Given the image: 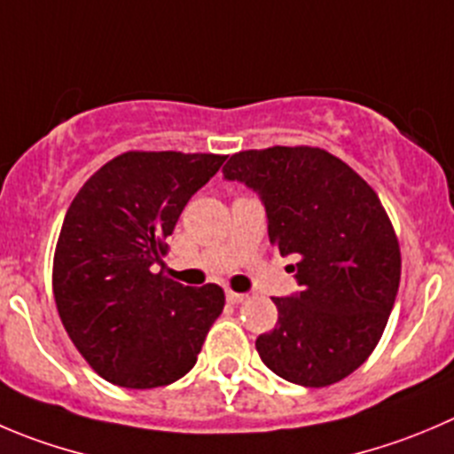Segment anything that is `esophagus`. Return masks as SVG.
Returning <instances> with one entry per match:
<instances>
[{"instance_id": "obj_1", "label": "esophagus", "mask_w": 454, "mask_h": 454, "mask_svg": "<svg viewBox=\"0 0 454 454\" xmlns=\"http://www.w3.org/2000/svg\"><path fill=\"white\" fill-rule=\"evenodd\" d=\"M247 299V294H240V292H227V303H231V305H239V303H243V301Z\"/></svg>"}]
</instances>
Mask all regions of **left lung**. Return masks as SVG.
I'll list each match as a JSON object with an SVG mask.
<instances>
[{
  "mask_svg": "<svg viewBox=\"0 0 454 454\" xmlns=\"http://www.w3.org/2000/svg\"><path fill=\"white\" fill-rule=\"evenodd\" d=\"M261 196L270 243L294 254L301 292L274 299L276 327L256 339L262 364L289 383L325 387L377 348L396 299L401 252L374 189L318 146L240 151L223 169Z\"/></svg>",
  "mask_w": 454,
  "mask_h": 454,
  "instance_id": "8db88e82",
  "label": "left lung"
}]
</instances>
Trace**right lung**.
<instances>
[{
    "label": "right lung",
    "mask_w": 454,
    "mask_h": 454,
    "mask_svg": "<svg viewBox=\"0 0 454 454\" xmlns=\"http://www.w3.org/2000/svg\"><path fill=\"white\" fill-rule=\"evenodd\" d=\"M227 155L127 151L95 171L64 215L53 294L86 364L133 390L169 386L196 365L224 308L209 283L187 287L153 274L189 198Z\"/></svg>",
    "instance_id": "1"
}]
</instances>
